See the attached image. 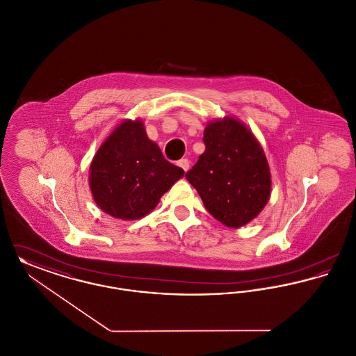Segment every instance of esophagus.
I'll list each match as a JSON object with an SVG mask.
<instances>
[{
  "instance_id": "obj_1",
  "label": "esophagus",
  "mask_w": 356,
  "mask_h": 356,
  "mask_svg": "<svg viewBox=\"0 0 356 356\" xmlns=\"http://www.w3.org/2000/svg\"><path fill=\"white\" fill-rule=\"evenodd\" d=\"M177 165L181 168L183 170H189V160L188 159H181V160H179L177 161Z\"/></svg>"
}]
</instances>
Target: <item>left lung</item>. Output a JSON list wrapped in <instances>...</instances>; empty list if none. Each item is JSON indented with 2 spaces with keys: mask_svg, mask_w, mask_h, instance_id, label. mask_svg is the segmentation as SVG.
I'll list each match as a JSON object with an SVG mask.
<instances>
[{
  "mask_svg": "<svg viewBox=\"0 0 356 356\" xmlns=\"http://www.w3.org/2000/svg\"><path fill=\"white\" fill-rule=\"evenodd\" d=\"M205 151L186 180L207 211L224 225L238 228L256 218L270 199L271 173L252 132L232 118L205 127Z\"/></svg>",
  "mask_w": 356,
  "mask_h": 356,
  "instance_id": "obj_1",
  "label": "left lung"
}]
</instances>
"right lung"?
Masks as SVG:
<instances>
[{
  "label": "right lung",
  "instance_id": "obj_1",
  "mask_svg": "<svg viewBox=\"0 0 356 356\" xmlns=\"http://www.w3.org/2000/svg\"><path fill=\"white\" fill-rule=\"evenodd\" d=\"M184 170L164 159L141 121H124L104 141L90 164L89 184L108 215L135 220L149 213Z\"/></svg>",
  "mask_w": 356,
  "mask_h": 356
}]
</instances>
